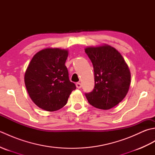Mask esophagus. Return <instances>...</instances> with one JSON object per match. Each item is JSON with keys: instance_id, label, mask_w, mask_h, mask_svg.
<instances>
[{"instance_id": "esophagus-1", "label": "esophagus", "mask_w": 155, "mask_h": 155, "mask_svg": "<svg viewBox=\"0 0 155 155\" xmlns=\"http://www.w3.org/2000/svg\"><path fill=\"white\" fill-rule=\"evenodd\" d=\"M76 87H77V88H81L82 87V85L80 83H76Z\"/></svg>"}]
</instances>
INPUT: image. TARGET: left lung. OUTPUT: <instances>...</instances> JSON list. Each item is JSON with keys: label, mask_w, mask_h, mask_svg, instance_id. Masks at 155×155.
<instances>
[{"label": "left lung", "mask_w": 155, "mask_h": 155, "mask_svg": "<svg viewBox=\"0 0 155 155\" xmlns=\"http://www.w3.org/2000/svg\"><path fill=\"white\" fill-rule=\"evenodd\" d=\"M84 51L94 72V88L85 96L94 107L110 109L126 97L130 84L129 68L120 52L110 45L87 47Z\"/></svg>", "instance_id": "obj_1"}]
</instances>
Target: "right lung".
I'll list each match as a JSON object with an SVG mask.
<instances>
[{
    "mask_svg": "<svg viewBox=\"0 0 155 155\" xmlns=\"http://www.w3.org/2000/svg\"><path fill=\"white\" fill-rule=\"evenodd\" d=\"M67 50L47 48L36 53L25 72V83L34 103L47 111L67 104L75 84L70 81L65 62Z\"/></svg>",
    "mask_w": 155,
    "mask_h": 155,
    "instance_id": "1",
    "label": "right lung"
}]
</instances>
